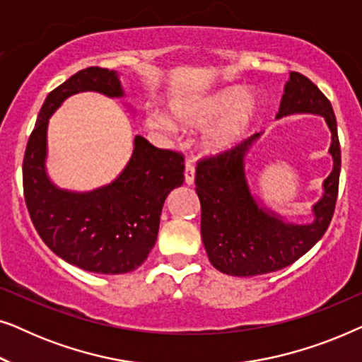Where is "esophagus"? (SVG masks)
Listing matches in <instances>:
<instances>
[{"label": "esophagus", "mask_w": 362, "mask_h": 362, "mask_svg": "<svg viewBox=\"0 0 362 362\" xmlns=\"http://www.w3.org/2000/svg\"><path fill=\"white\" fill-rule=\"evenodd\" d=\"M194 173H196L194 165H192L191 161H187L186 166H185V181H186L187 186L194 185Z\"/></svg>", "instance_id": "obj_1"}]
</instances>
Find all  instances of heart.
Returning a JSON list of instances; mask_svg holds the SVG:
<instances>
[{
    "label": "heart",
    "instance_id": "1",
    "mask_svg": "<svg viewBox=\"0 0 362 362\" xmlns=\"http://www.w3.org/2000/svg\"><path fill=\"white\" fill-rule=\"evenodd\" d=\"M257 102L250 95L245 97L244 87H227L212 93L209 97L199 98L196 102H185L173 107L175 115L180 122L189 128H206L217 118H224V122L212 133L207 146L212 151L226 150L239 141L249 128L254 118ZM146 127L163 132H175V125L165 115L151 112L146 117Z\"/></svg>",
    "mask_w": 362,
    "mask_h": 362
}]
</instances>
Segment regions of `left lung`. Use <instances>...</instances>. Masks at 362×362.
Here are the masks:
<instances>
[{"instance_id":"1","label":"left lung","mask_w":362,"mask_h":362,"mask_svg":"<svg viewBox=\"0 0 362 362\" xmlns=\"http://www.w3.org/2000/svg\"><path fill=\"white\" fill-rule=\"evenodd\" d=\"M313 113L331 132L333 171L323 182V196L313 206V222L291 224L260 207L245 176V155L260 136L255 133L230 150L197 163L196 192L201 201V237L211 264L222 274L254 276L285 269L305 255L328 229L338 197L341 148L331 102L300 72H290L276 118Z\"/></svg>"}]
</instances>
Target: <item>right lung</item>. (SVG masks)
<instances>
[{
	"label": "right lung",
	"mask_w": 362,
	"mask_h": 362,
	"mask_svg": "<svg viewBox=\"0 0 362 362\" xmlns=\"http://www.w3.org/2000/svg\"><path fill=\"white\" fill-rule=\"evenodd\" d=\"M87 90L123 97L118 74L102 67L82 69L49 93L24 153V199L54 254L93 274H127L155 245L165 199L185 182V158L136 135L130 161L110 185L88 192L59 189L46 171L49 118L67 97Z\"/></svg>",
	"instance_id": "1"
}]
</instances>
